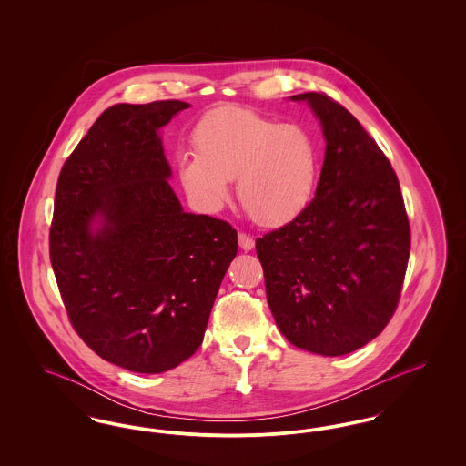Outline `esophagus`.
Segmentation results:
<instances>
[{"mask_svg":"<svg viewBox=\"0 0 466 466\" xmlns=\"http://www.w3.org/2000/svg\"><path fill=\"white\" fill-rule=\"evenodd\" d=\"M239 246L243 251H251L255 248V239L248 234H239Z\"/></svg>","mask_w":466,"mask_h":466,"instance_id":"34e87169","label":"esophagus"}]
</instances>
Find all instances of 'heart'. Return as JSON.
I'll use <instances>...</instances> for the list:
<instances>
[{
	"label": "heart",
	"mask_w": 466,
	"mask_h": 466,
	"mask_svg": "<svg viewBox=\"0 0 466 466\" xmlns=\"http://www.w3.org/2000/svg\"><path fill=\"white\" fill-rule=\"evenodd\" d=\"M194 145L198 154H181L177 173L185 190L209 209L228 200L234 179L244 211L267 227L293 222L314 198L319 147L304 126L225 106L200 118Z\"/></svg>",
	"instance_id": "heart-1"
}]
</instances>
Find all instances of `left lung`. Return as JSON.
Instances as JSON below:
<instances>
[{"instance_id":"left-lung-1","label":"left lung","mask_w":466,"mask_h":466,"mask_svg":"<svg viewBox=\"0 0 466 466\" xmlns=\"http://www.w3.org/2000/svg\"><path fill=\"white\" fill-rule=\"evenodd\" d=\"M289 99L308 103L327 147L306 211L257 239L267 302L293 346L348 355L376 339L397 309L409 220L399 177L355 116L325 94Z\"/></svg>"}]
</instances>
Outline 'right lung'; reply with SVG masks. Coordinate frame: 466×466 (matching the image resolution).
Returning <instances> with one entry per match:
<instances>
[{"mask_svg": "<svg viewBox=\"0 0 466 466\" xmlns=\"http://www.w3.org/2000/svg\"><path fill=\"white\" fill-rule=\"evenodd\" d=\"M183 101L103 111L56 190L50 262L76 333L103 360L160 374L204 339L238 232L187 213L169 179L164 126Z\"/></svg>", "mask_w": 466, "mask_h": 466, "instance_id": "obj_1", "label": "right lung"}]
</instances>
